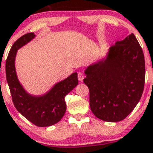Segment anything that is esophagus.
Instances as JSON below:
<instances>
[{
	"mask_svg": "<svg viewBox=\"0 0 153 153\" xmlns=\"http://www.w3.org/2000/svg\"><path fill=\"white\" fill-rule=\"evenodd\" d=\"M85 78V75L82 72H79L78 73V80L80 81V82H82L83 81V79H84Z\"/></svg>",
	"mask_w": 153,
	"mask_h": 153,
	"instance_id": "esophagus-1",
	"label": "esophagus"
}]
</instances>
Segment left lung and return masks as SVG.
I'll list each match as a JSON object with an SVG mask.
<instances>
[{
    "label": "left lung",
    "mask_w": 153,
    "mask_h": 153,
    "mask_svg": "<svg viewBox=\"0 0 153 153\" xmlns=\"http://www.w3.org/2000/svg\"><path fill=\"white\" fill-rule=\"evenodd\" d=\"M90 108L99 119L115 123L128 116L140 100L145 84V58L134 34L116 42L106 57L85 71Z\"/></svg>",
    "instance_id": "left-lung-1"
}]
</instances>
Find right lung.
Wrapping results in <instances>:
<instances>
[{"mask_svg":"<svg viewBox=\"0 0 153 153\" xmlns=\"http://www.w3.org/2000/svg\"><path fill=\"white\" fill-rule=\"evenodd\" d=\"M34 38V33H27L14 42L6 61V78L16 109L35 126L47 127L58 123L65 113V97L78 84V74L72 73L42 95L35 96L25 91L17 76L15 58L18 49Z\"/></svg>","mask_w":153,"mask_h":153,"instance_id":"obj_1","label":"right lung"}]
</instances>
